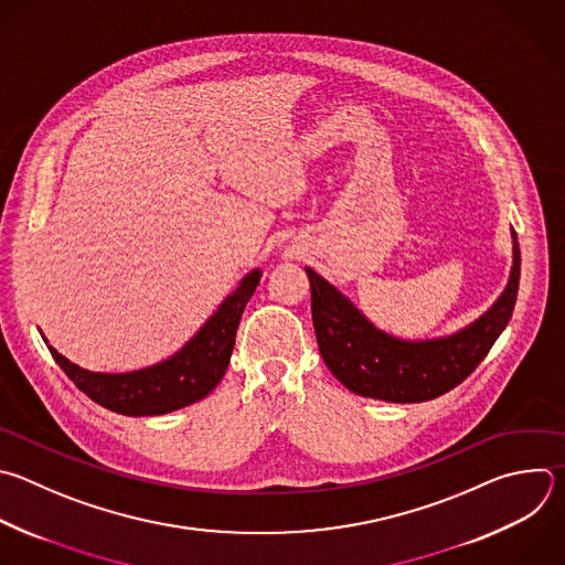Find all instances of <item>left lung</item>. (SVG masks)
Listing matches in <instances>:
<instances>
[{
	"mask_svg": "<svg viewBox=\"0 0 565 565\" xmlns=\"http://www.w3.org/2000/svg\"><path fill=\"white\" fill-rule=\"evenodd\" d=\"M512 235V268L503 292L472 323L433 339H402L374 326L337 286L312 268V323L319 352L334 377L354 395L393 404L435 399L483 361L505 330L519 290V244Z\"/></svg>",
	"mask_w": 565,
	"mask_h": 565,
	"instance_id": "1",
	"label": "left lung"
}]
</instances>
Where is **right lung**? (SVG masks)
Instances as JSON below:
<instances>
[{
    "label": "right lung",
    "instance_id": "obj_1",
    "mask_svg": "<svg viewBox=\"0 0 565 565\" xmlns=\"http://www.w3.org/2000/svg\"><path fill=\"white\" fill-rule=\"evenodd\" d=\"M259 279L262 270H250L172 356L139 370L93 372L79 367L42 337L68 380L95 404L126 417L166 415L202 402L222 382L231 363L242 312L257 290Z\"/></svg>",
    "mask_w": 565,
    "mask_h": 565
}]
</instances>
